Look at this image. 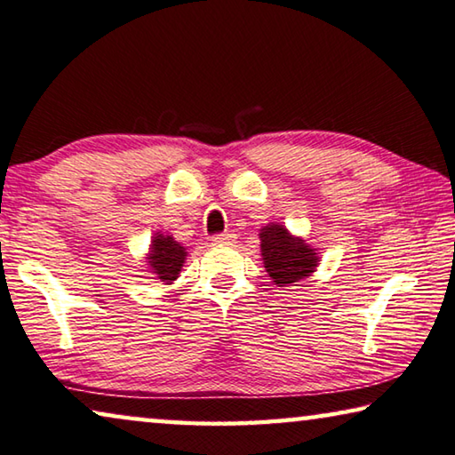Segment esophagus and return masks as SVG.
Here are the masks:
<instances>
[{
    "label": "esophagus",
    "mask_w": 455,
    "mask_h": 455,
    "mask_svg": "<svg viewBox=\"0 0 455 455\" xmlns=\"http://www.w3.org/2000/svg\"><path fill=\"white\" fill-rule=\"evenodd\" d=\"M214 244H233L235 243V235L233 233H220L212 236Z\"/></svg>",
    "instance_id": "34e87169"
}]
</instances>
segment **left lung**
Segmentation results:
<instances>
[{"label":"left lung","instance_id":"obj_1","mask_svg":"<svg viewBox=\"0 0 455 455\" xmlns=\"http://www.w3.org/2000/svg\"><path fill=\"white\" fill-rule=\"evenodd\" d=\"M261 239V257L265 271L269 273L277 287L293 285L306 279L315 271L320 255L315 249L301 239L293 236L283 225H267L259 233Z\"/></svg>","mask_w":455,"mask_h":455}]
</instances>
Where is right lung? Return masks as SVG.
I'll use <instances>...</instances> for the list:
<instances>
[{
    "label": "right lung",
    "mask_w": 455,
    "mask_h": 455,
    "mask_svg": "<svg viewBox=\"0 0 455 455\" xmlns=\"http://www.w3.org/2000/svg\"><path fill=\"white\" fill-rule=\"evenodd\" d=\"M186 255H188L186 249L178 241H174V236L157 233L151 239L146 263L149 265V273H154L157 279L170 285L172 281L178 279L180 271H182Z\"/></svg>",
    "instance_id": "1"
}]
</instances>
